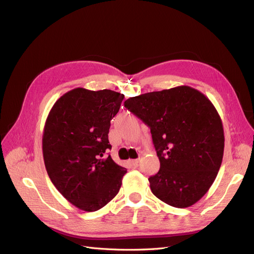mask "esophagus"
Listing matches in <instances>:
<instances>
[{"label":"esophagus","instance_id":"obj_1","mask_svg":"<svg viewBox=\"0 0 254 254\" xmlns=\"http://www.w3.org/2000/svg\"><path fill=\"white\" fill-rule=\"evenodd\" d=\"M139 160H140V159H134V160H129V162L133 166H137L138 163H139Z\"/></svg>","mask_w":254,"mask_h":254}]
</instances>
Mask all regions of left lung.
I'll return each mask as SVG.
<instances>
[{
	"instance_id": "left-lung-1",
	"label": "left lung",
	"mask_w": 254,
	"mask_h": 254,
	"mask_svg": "<svg viewBox=\"0 0 254 254\" xmlns=\"http://www.w3.org/2000/svg\"><path fill=\"white\" fill-rule=\"evenodd\" d=\"M125 107L151 128L160 170L148 178L164 203L186 208L208 191L224 154L218 111L203 93L189 86L130 97Z\"/></svg>"
}]
</instances>
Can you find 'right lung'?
<instances>
[{
	"label": "right lung",
	"mask_w": 254,
	"mask_h": 254,
	"mask_svg": "<svg viewBox=\"0 0 254 254\" xmlns=\"http://www.w3.org/2000/svg\"><path fill=\"white\" fill-rule=\"evenodd\" d=\"M125 95L76 88L53 105L43 133V156L51 182L83 211H96L118 193L127 170L106 151L111 120Z\"/></svg>",
	"instance_id": "right-lung-1"
}]
</instances>
